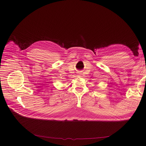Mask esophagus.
Returning <instances> with one entry per match:
<instances>
[{
	"instance_id": "1",
	"label": "esophagus",
	"mask_w": 146,
	"mask_h": 146,
	"mask_svg": "<svg viewBox=\"0 0 146 146\" xmlns=\"http://www.w3.org/2000/svg\"><path fill=\"white\" fill-rule=\"evenodd\" d=\"M78 75H79V76H80V75H81V73H78Z\"/></svg>"
}]
</instances>
